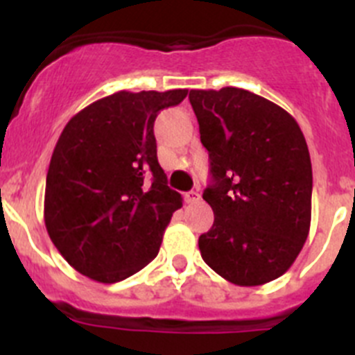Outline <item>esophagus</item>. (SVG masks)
Instances as JSON below:
<instances>
[{"mask_svg":"<svg viewBox=\"0 0 355 355\" xmlns=\"http://www.w3.org/2000/svg\"><path fill=\"white\" fill-rule=\"evenodd\" d=\"M199 199H200V194H199L198 191H191V192H187V194H185V200H187L189 204L198 202Z\"/></svg>","mask_w":355,"mask_h":355,"instance_id":"esophagus-1","label":"esophagus"}]
</instances>
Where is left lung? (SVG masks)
Returning <instances> with one entry per match:
<instances>
[{
  "label": "left lung",
  "instance_id": "8db88e82",
  "mask_svg": "<svg viewBox=\"0 0 355 355\" xmlns=\"http://www.w3.org/2000/svg\"><path fill=\"white\" fill-rule=\"evenodd\" d=\"M189 99L209 155L202 199L214 213L200 256L232 284H268L292 266L309 234L313 168L302 130L244 89L191 91Z\"/></svg>",
  "mask_w": 355,
  "mask_h": 355
}]
</instances>
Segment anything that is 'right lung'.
Wrapping results in <instances>:
<instances>
[{"label":"right lung","instance_id":"obj_1","mask_svg":"<svg viewBox=\"0 0 355 355\" xmlns=\"http://www.w3.org/2000/svg\"><path fill=\"white\" fill-rule=\"evenodd\" d=\"M187 92H114L63 128L46 177L44 223L78 273L116 284L157 256L182 196L157 163L155 120Z\"/></svg>","mask_w":355,"mask_h":355}]
</instances>
